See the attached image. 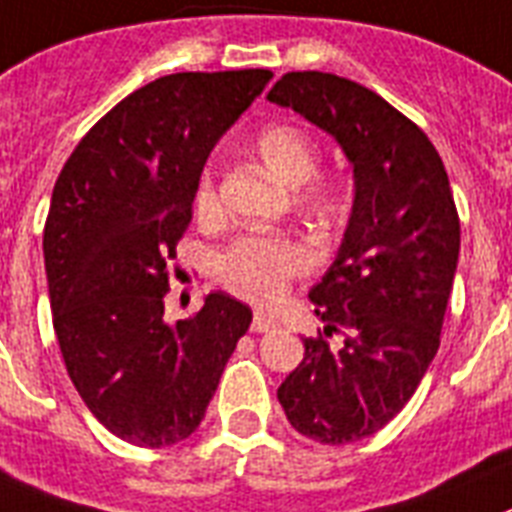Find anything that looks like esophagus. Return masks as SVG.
I'll list each match as a JSON object with an SVG mask.
<instances>
[{
    "label": "esophagus",
    "mask_w": 512,
    "mask_h": 512,
    "mask_svg": "<svg viewBox=\"0 0 512 512\" xmlns=\"http://www.w3.org/2000/svg\"><path fill=\"white\" fill-rule=\"evenodd\" d=\"M274 327H277V322H274L272 316H266L264 311H256V314H253V322H251L253 332H269V329Z\"/></svg>",
    "instance_id": "obj_1"
}]
</instances>
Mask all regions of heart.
I'll return each instance as SVG.
<instances>
[{
	"label": "heart",
	"instance_id": "heart-1",
	"mask_svg": "<svg viewBox=\"0 0 512 512\" xmlns=\"http://www.w3.org/2000/svg\"><path fill=\"white\" fill-rule=\"evenodd\" d=\"M256 151L261 162L274 172V175L290 185H301L308 179L303 196L319 209H332L340 201V188L329 177H315L319 170V149L311 141V135L303 133L295 125L274 122L266 125L256 135ZM198 219L214 222L222 214V201H219L217 180L214 172L204 170L198 177L196 196ZM316 264V251L311 243L298 235L287 232H248L232 240L225 251H219L214 261V274L217 280L230 290L251 303H274L287 293V287L295 277L306 274Z\"/></svg>",
	"mask_w": 512,
	"mask_h": 512
}]
</instances>
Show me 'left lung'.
Returning a JSON list of instances; mask_svg holds the SVG:
<instances>
[{"mask_svg":"<svg viewBox=\"0 0 512 512\" xmlns=\"http://www.w3.org/2000/svg\"><path fill=\"white\" fill-rule=\"evenodd\" d=\"M266 99L335 135L353 164L348 230L308 293L324 332L303 337V361L277 390L295 432L348 445L390 424L437 356L458 266V209L424 130L356 80L287 73ZM332 334L343 335L337 351Z\"/></svg>","mask_w":512,"mask_h":512,"instance_id":"obj_1","label":"left lung"}]
</instances>
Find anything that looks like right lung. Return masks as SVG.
Listing matches in <instances>:
<instances>
[{"label":"right lung","instance_id":"right-lung-1","mask_svg":"<svg viewBox=\"0 0 512 512\" xmlns=\"http://www.w3.org/2000/svg\"><path fill=\"white\" fill-rule=\"evenodd\" d=\"M272 70L156 78L88 130L54 183L44 261L75 390L114 437L167 447L196 432L251 308L209 293L164 319L170 264L214 143Z\"/></svg>","mask_w":512,"mask_h":512}]
</instances>
